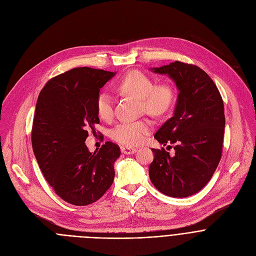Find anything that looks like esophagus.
<instances>
[{
    "instance_id": "obj_1",
    "label": "esophagus",
    "mask_w": 256,
    "mask_h": 256,
    "mask_svg": "<svg viewBox=\"0 0 256 256\" xmlns=\"http://www.w3.org/2000/svg\"><path fill=\"white\" fill-rule=\"evenodd\" d=\"M138 150L136 148H130V147H122V152L126 155H132L134 154Z\"/></svg>"
}]
</instances>
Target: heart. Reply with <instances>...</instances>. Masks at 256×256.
<instances>
[{"label":"heart","mask_w":256,"mask_h":256,"mask_svg":"<svg viewBox=\"0 0 256 256\" xmlns=\"http://www.w3.org/2000/svg\"><path fill=\"white\" fill-rule=\"evenodd\" d=\"M120 92L140 100L142 110L152 116H161L171 107L174 101V90L168 84L154 85L153 80L140 70H132L118 83ZM97 114L100 118L108 120L112 118V99L102 93L96 101ZM152 130L149 120L124 122L112 130V138L126 146L134 147L140 144Z\"/></svg>","instance_id":"heart-1"}]
</instances>
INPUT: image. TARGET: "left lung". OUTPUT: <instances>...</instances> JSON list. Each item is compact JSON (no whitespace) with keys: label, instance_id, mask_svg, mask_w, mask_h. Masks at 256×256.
<instances>
[{"label":"left lung","instance_id":"1","mask_svg":"<svg viewBox=\"0 0 256 256\" xmlns=\"http://www.w3.org/2000/svg\"><path fill=\"white\" fill-rule=\"evenodd\" d=\"M150 70L168 76L178 95L173 116L154 136L164 146L175 144V154L152 149L149 176L160 192L188 198L208 184L221 160L224 103L214 81L196 66L176 60Z\"/></svg>","mask_w":256,"mask_h":256}]
</instances>
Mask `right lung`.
Returning a JSON list of instances; mask_svg holds the SVG:
<instances>
[{
    "mask_svg": "<svg viewBox=\"0 0 256 256\" xmlns=\"http://www.w3.org/2000/svg\"><path fill=\"white\" fill-rule=\"evenodd\" d=\"M116 74L87 66L72 68L50 80L36 102L32 148L50 186L64 202L87 206L99 200L114 179L118 144L106 142L88 151V130L99 124L100 89Z\"/></svg>",
    "mask_w": 256,
    "mask_h": 256,
    "instance_id": "right-lung-1",
    "label": "right lung"
}]
</instances>
